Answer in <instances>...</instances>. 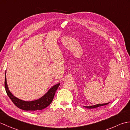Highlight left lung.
Here are the masks:
<instances>
[{"mask_svg": "<svg viewBox=\"0 0 130 130\" xmlns=\"http://www.w3.org/2000/svg\"><path fill=\"white\" fill-rule=\"evenodd\" d=\"M108 103H104V104H98L93 105V106H85V107L87 108H96V107H101V106H105V105H107V104H108Z\"/></svg>", "mask_w": 130, "mask_h": 130, "instance_id": "1", "label": "left lung"}]
</instances>
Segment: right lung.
I'll return each mask as SVG.
<instances>
[{
  "instance_id": "obj_1",
  "label": "right lung",
  "mask_w": 130,
  "mask_h": 130,
  "mask_svg": "<svg viewBox=\"0 0 130 130\" xmlns=\"http://www.w3.org/2000/svg\"><path fill=\"white\" fill-rule=\"evenodd\" d=\"M59 85L60 83L54 85L42 97L37 99V100L30 102L24 101L16 98L11 93V92H10L7 86L6 76H5L4 86L7 95L17 107L21 109L24 110V111H36L37 110H42L48 107L53 100L55 93H56V91L57 90L58 87H59Z\"/></svg>"
}]
</instances>
